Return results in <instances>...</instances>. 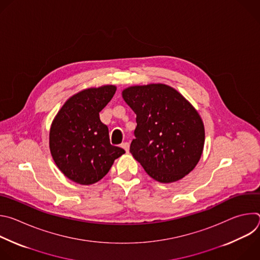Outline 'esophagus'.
Instances as JSON below:
<instances>
[{
	"mask_svg": "<svg viewBox=\"0 0 260 260\" xmlns=\"http://www.w3.org/2000/svg\"><path fill=\"white\" fill-rule=\"evenodd\" d=\"M121 147L123 148V149H124L126 152H128V150H129V144H128L127 142L122 143V144H121Z\"/></svg>",
	"mask_w": 260,
	"mask_h": 260,
	"instance_id": "obj_1",
	"label": "esophagus"
}]
</instances>
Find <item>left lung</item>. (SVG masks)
Masks as SVG:
<instances>
[{
    "instance_id": "8db88e82",
    "label": "left lung",
    "mask_w": 260,
    "mask_h": 260,
    "mask_svg": "<svg viewBox=\"0 0 260 260\" xmlns=\"http://www.w3.org/2000/svg\"><path fill=\"white\" fill-rule=\"evenodd\" d=\"M136 113L129 151L160 183L178 181L198 165L204 149L203 120L192 105L166 84L137 85L122 91Z\"/></svg>"
}]
</instances>
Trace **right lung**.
Segmentation results:
<instances>
[{
	"label": "right lung",
	"instance_id": "right-lung-1",
	"mask_svg": "<svg viewBox=\"0 0 260 260\" xmlns=\"http://www.w3.org/2000/svg\"><path fill=\"white\" fill-rule=\"evenodd\" d=\"M114 85L87 88L71 96L50 128L52 158L70 180L82 185L100 181L125 151L110 144L109 129L100 112L113 98Z\"/></svg>",
	"mask_w": 260,
	"mask_h": 260
}]
</instances>
